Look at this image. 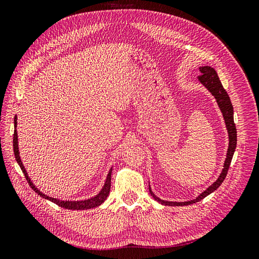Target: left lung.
<instances>
[{"instance_id": "8db88e82", "label": "left lung", "mask_w": 259, "mask_h": 259, "mask_svg": "<svg viewBox=\"0 0 259 259\" xmlns=\"http://www.w3.org/2000/svg\"><path fill=\"white\" fill-rule=\"evenodd\" d=\"M200 71L201 75L199 76V81L205 86V88L210 92L211 95H213L217 101V104L221 108V111L223 113L224 120L227 126V131H228V135H229V147H228V151H227V158L225 160L224 164V168L223 171L219 175L218 179L216 182L210 185L206 190L203 191L198 198H195L194 200L191 201H187V202H170V201H164L159 199L156 195L151 191V188L149 187V191H150L151 197L158 201L159 203L163 205H168V206H183V205H189L193 204V203H197L201 200L207 197L208 194L211 192H214L217 188L222 185V183L225 180L227 173H228V169L230 166V163L232 160V156L234 153V150H236L237 147V128H236V124H234L233 121V107L230 101L229 95L227 94L226 90L223 88V84L219 80V77L217 75V72L215 71L214 68H211L209 66H204V67H200Z\"/></svg>"}]
</instances>
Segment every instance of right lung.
I'll return each mask as SVG.
<instances>
[{
	"mask_svg": "<svg viewBox=\"0 0 259 259\" xmlns=\"http://www.w3.org/2000/svg\"><path fill=\"white\" fill-rule=\"evenodd\" d=\"M14 125H15V131H14V139H13V147H14V154H15V158H16V161L18 163V165L20 166L21 170L23 175H25L26 179L28 184L30 185V187L32 188V189L38 194L41 195L42 198L46 199V200H50L52 202H54L55 204L59 205L60 207H64V208H67V209H90V208H94L96 206H99L101 203H104V201L107 199V197L109 195V192H110V188H111V171H112V168H110V170H109L108 173V176H107V179L105 182V185L103 187V189H101V191L95 195V197H93L89 200H83V201H61V200H58V199H55V198H52V197H49V195H46L44 193H42L40 190L37 189V188L32 184V182H31V179L29 178L27 171H26V168L25 166H23V164L21 162V159H20V155H19V150H18V136H17V115H15L14 117Z\"/></svg>",
	"mask_w": 259,
	"mask_h": 259,
	"instance_id": "obj_1",
	"label": "right lung"
}]
</instances>
